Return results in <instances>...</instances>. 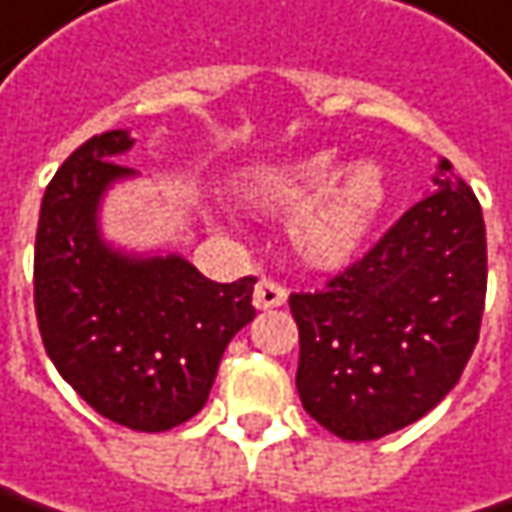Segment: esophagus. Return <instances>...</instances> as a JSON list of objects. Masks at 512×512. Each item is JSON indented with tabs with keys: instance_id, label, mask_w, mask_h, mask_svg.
<instances>
[{
	"instance_id": "obj_1",
	"label": "esophagus",
	"mask_w": 512,
	"mask_h": 512,
	"mask_svg": "<svg viewBox=\"0 0 512 512\" xmlns=\"http://www.w3.org/2000/svg\"><path fill=\"white\" fill-rule=\"evenodd\" d=\"M287 302V287H281L278 281L272 278H260L255 287V307L260 310H269V307H281Z\"/></svg>"
}]
</instances>
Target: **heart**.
I'll return each mask as SVG.
<instances>
[{
	"mask_svg": "<svg viewBox=\"0 0 512 512\" xmlns=\"http://www.w3.org/2000/svg\"><path fill=\"white\" fill-rule=\"evenodd\" d=\"M334 175L337 158L319 152L260 169L249 181V196L260 208L275 213L299 210L293 225L296 246L307 260L325 266L343 263L360 249L387 202V184L375 163L354 166L328 188Z\"/></svg>",
	"mask_w": 512,
	"mask_h": 512,
	"instance_id": "obj_1",
	"label": "heart"
}]
</instances>
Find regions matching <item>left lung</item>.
<instances>
[{
	"label": "left lung",
	"mask_w": 512,
	"mask_h": 512,
	"mask_svg": "<svg viewBox=\"0 0 512 512\" xmlns=\"http://www.w3.org/2000/svg\"><path fill=\"white\" fill-rule=\"evenodd\" d=\"M440 190L313 293H293L296 387L340 440H381L434 410L478 346L487 228L472 187L440 163Z\"/></svg>",
	"instance_id": "1"
}]
</instances>
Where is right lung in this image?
<instances>
[{
	"mask_svg": "<svg viewBox=\"0 0 512 512\" xmlns=\"http://www.w3.org/2000/svg\"><path fill=\"white\" fill-rule=\"evenodd\" d=\"M134 140L93 134L43 193L34 240V310L46 354L99 416L158 434L208 401L222 351L255 319V275L216 284L184 257L131 260L96 231L114 158Z\"/></svg>",
	"mask_w": 512,
	"mask_h": 512,
	"instance_id": "right-lung-1",
	"label": "right lung"
}]
</instances>
